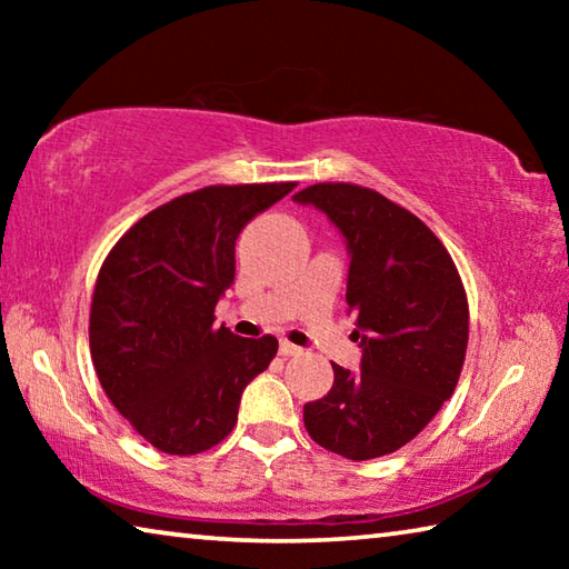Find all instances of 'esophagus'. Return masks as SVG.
<instances>
[{
    "label": "esophagus",
    "instance_id": "esophagus-1",
    "mask_svg": "<svg viewBox=\"0 0 569 569\" xmlns=\"http://www.w3.org/2000/svg\"><path fill=\"white\" fill-rule=\"evenodd\" d=\"M278 353H281V356H296V353H301V349H298V346H293L291 341H281V343H278Z\"/></svg>",
    "mask_w": 569,
    "mask_h": 569
}]
</instances>
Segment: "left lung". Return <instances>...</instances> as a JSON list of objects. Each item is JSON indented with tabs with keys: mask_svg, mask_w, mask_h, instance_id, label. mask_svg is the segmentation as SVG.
Returning <instances> with one entry per match:
<instances>
[{
	"mask_svg": "<svg viewBox=\"0 0 569 569\" xmlns=\"http://www.w3.org/2000/svg\"><path fill=\"white\" fill-rule=\"evenodd\" d=\"M293 200L313 206L349 250L346 303L359 371L333 366V387L308 401L303 423L346 459L383 457L435 419L459 381L469 339L467 293L441 240L377 190L319 182Z\"/></svg>",
	"mask_w": 569,
	"mask_h": 569,
	"instance_id": "left-lung-1",
	"label": "left lung"
}]
</instances>
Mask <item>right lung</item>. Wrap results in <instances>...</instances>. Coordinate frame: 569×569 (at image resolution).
Here are the masks:
<instances>
[{"mask_svg": "<svg viewBox=\"0 0 569 569\" xmlns=\"http://www.w3.org/2000/svg\"><path fill=\"white\" fill-rule=\"evenodd\" d=\"M296 182L210 186L140 218L100 268L90 351L104 393L166 455H198L238 421L243 389L278 351L273 336L216 329L236 278V240Z\"/></svg>", "mask_w": 569, "mask_h": 569, "instance_id": "right-lung-1", "label": "right lung"}]
</instances>
